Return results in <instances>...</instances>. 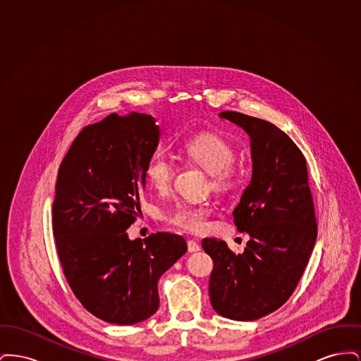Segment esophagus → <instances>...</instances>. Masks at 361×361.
<instances>
[{"label": "esophagus", "mask_w": 361, "mask_h": 361, "mask_svg": "<svg viewBox=\"0 0 361 361\" xmlns=\"http://www.w3.org/2000/svg\"><path fill=\"white\" fill-rule=\"evenodd\" d=\"M199 250H200V245L196 240H188V252L195 253V252H199Z\"/></svg>", "instance_id": "1"}]
</instances>
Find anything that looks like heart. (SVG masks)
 Instances as JSON below:
<instances>
[{
  "mask_svg": "<svg viewBox=\"0 0 361 361\" xmlns=\"http://www.w3.org/2000/svg\"><path fill=\"white\" fill-rule=\"evenodd\" d=\"M180 153L209 173L215 188L227 189L234 184V149L224 137L214 133L199 134L184 142L180 147ZM173 176L174 166L169 158L154 155L149 159L146 165V178L158 192H166L171 188ZM212 209L214 208L208 203H180L173 208L169 222L180 228L199 233L206 230L208 216Z\"/></svg>",
  "mask_w": 361,
  "mask_h": 361,
  "instance_id": "obj_1",
  "label": "heart"
}]
</instances>
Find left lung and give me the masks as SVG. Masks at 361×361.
<instances>
[{
    "mask_svg": "<svg viewBox=\"0 0 361 361\" xmlns=\"http://www.w3.org/2000/svg\"><path fill=\"white\" fill-rule=\"evenodd\" d=\"M219 118L250 137L253 172L233 211L237 230L249 234L243 253L234 255L222 240L202 242L214 261L209 300L224 318L255 321L288 300L315 246L307 165L291 137L275 124L231 111Z\"/></svg>",
    "mask_w": 361,
    "mask_h": 361,
    "instance_id": "obj_1",
    "label": "left lung"
}]
</instances>
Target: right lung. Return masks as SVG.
<instances>
[{
    "label": "right lung",
    "mask_w": 361,
    "mask_h": 361,
    "mask_svg": "<svg viewBox=\"0 0 361 361\" xmlns=\"http://www.w3.org/2000/svg\"><path fill=\"white\" fill-rule=\"evenodd\" d=\"M146 114H111L85 127L65 155L55 185L52 228L69 286L89 312L134 325L159 306L158 280L187 252L181 235L131 240L146 165L159 127Z\"/></svg>",
    "instance_id": "right-lung-1"
}]
</instances>
